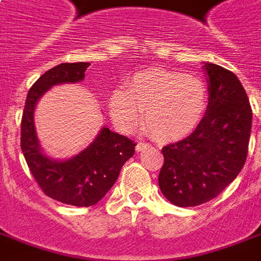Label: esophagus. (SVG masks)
<instances>
[{
	"mask_svg": "<svg viewBox=\"0 0 261 261\" xmlns=\"http://www.w3.org/2000/svg\"><path fill=\"white\" fill-rule=\"evenodd\" d=\"M147 146H149V143H146V142H138V143H137V150L141 151V150H143V149H146Z\"/></svg>",
	"mask_w": 261,
	"mask_h": 261,
	"instance_id": "obj_1",
	"label": "esophagus"
}]
</instances>
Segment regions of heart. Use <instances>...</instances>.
<instances>
[{
	"mask_svg": "<svg viewBox=\"0 0 261 261\" xmlns=\"http://www.w3.org/2000/svg\"><path fill=\"white\" fill-rule=\"evenodd\" d=\"M206 84L184 73L147 70L135 74L128 89L116 88L108 98L114 123L131 131L142 119L151 135L161 141H178L191 135L207 111Z\"/></svg>",
	"mask_w": 261,
	"mask_h": 261,
	"instance_id": "heart-1",
	"label": "heart"
}]
</instances>
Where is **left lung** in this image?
Here are the masks:
<instances>
[{"label": "left lung", "mask_w": 261, "mask_h": 261, "mask_svg": "<svg viewBox=\"0 0 261 261\" xmlns=\"http://www.w3.org/2000/svg\"><path fill=\"white\" fill-rule=\"evenodd\" d=\"M208 106L199 127L187 138L163 147L159 184L164 196L178 207H192L217 198L247 161L252 108L234 73L204 63Z\"/></svg>", "instance_id": "obj_1"}]
</instances>
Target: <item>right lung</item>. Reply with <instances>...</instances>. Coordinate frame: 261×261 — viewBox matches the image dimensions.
Masks as SVG:
<instances>
[{
	"mask_svg": "<svg viewBox=\"0 0 261 261\" xmlns=\"http://www.w3.org/2000/svg\"><path fill=\"white\" fill-rule=\"evenodd\" d=\"M90 63H61L31 87L21 118V150L40 190L51 199L79 207L93 206L112 188L137 143L102 127L93 143L67 161H53L39 147L34 124L36 102L53 85L79 83Z\"/></svg>",
	"mask_w": 261,
	"mask_h": 261,
	"instance_id": "right-lung-1",
	"label": "right lung"
}]
</instances>
